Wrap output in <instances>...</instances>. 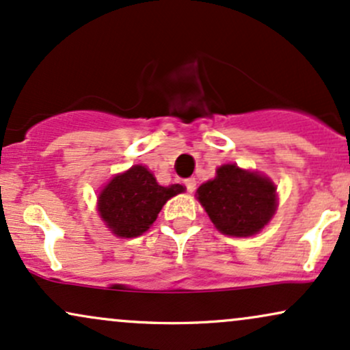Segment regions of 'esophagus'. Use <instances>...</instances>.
<instances>
[{"instance_id":"34e87169","label":"esophagus","mask_w":350,"mask_h":350,"mask_svg":"<svg viewBox=\"0 0 350 350\" xmlns=\"http://www.w3.org/2000/svg\"><path fill=\"white\" fill-rule=\"evenodd\" d=\"M196 186H197V183H196V179H187L186 180V187H187V192H193V191H196Z\"/></svg>"}]
</instances>
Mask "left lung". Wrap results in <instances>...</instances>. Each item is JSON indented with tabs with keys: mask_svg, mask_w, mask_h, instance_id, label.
<instances>
[{
	"mask_svg": "<svg viewBox=\"0 0 350 350\" xmlns=\"http://www.w3.org/2000/svg\"><path fill=\"white\" fill-rule=\"evenodd\" d=\"M275 191L266 176L223 164L215 179L202 184L196 196L220 233L246 238L271 221L277 210Z\"/></svg>",
	"mask_w": 350,
	"mask_h": 350,
	"instance_id": "obj_1",
	"label": "left lung"
}]
</instances>
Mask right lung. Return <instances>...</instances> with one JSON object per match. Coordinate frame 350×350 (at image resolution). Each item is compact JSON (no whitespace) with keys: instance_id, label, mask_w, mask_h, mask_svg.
I'll list each match as a JSON object with an SVG mask.
<instances>
[{"instance_id":"obj_1","label":"right lung","mask_w":350,"mask_h":350,"mask_svg":"<svg viewBox=\"0 0 350 350\" xmlns=\"http://www.w3.org/2000/svg\"><path fill=\"white\" fill-rule=\"evenodd\" d=\"M184 192L180 184L159 186L142 164L113 176L98 197V212L116 237L137 238L157 220L163 205Z\"/></svg>"}]
</instances>
